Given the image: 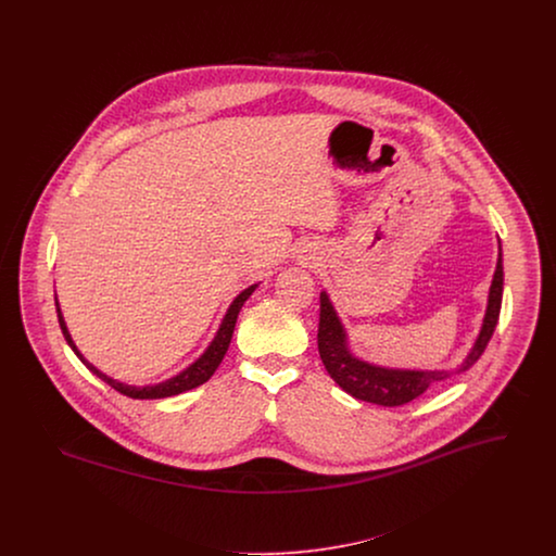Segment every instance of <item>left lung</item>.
<instances>
[{"mask_svg":"<svg viewBox=\"0 0 556 556\" xmlns=\"http://www.w3.org/2000/svg\"><path fill=\"white\" fill-rule=\"evenodd\" d=\"M503 248L498 241V263L488 293V306L476 342L460 365L452 369H396L381 367L358 358L350 350V340L344 323L338 315L329 293L320 291V318H318V354L331 379L356 400H365L381 406H400L421 396L427 388L442 383L454 375L471 369L492 340L503 306Z\"/></svg>","mask_w":556,"mask_h":556,"instance_id":"obj_1","label":"left lung"}]
</instances>
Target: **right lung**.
I'll return each instance as SVG.
<instances>
[{
    "label": "right lung",
    "mask_w": 556,
    "mask_h": 556,
    "mask_svg": "<svg viewBox=\"0 0 556 556\" xmlns=\"http://www.w3.org/2000/svg\"><path fill=\"white\" fill-rule=\"evenodd\" d=\"M258 286H261V281L254 283V286H250V288H245L243 291H239L238 295H236V300L229 304L225 317L220 320V325H218V329H216L211 344H208V348H206L189 367L179 370L177 375H173V377H168V379H164V381H160V383H152V386H129V383H123V381L110 377L106 372H102L98 367H93V365L80 354L77 344L73 342V336H71V331H68V327H66V320L62 317L58 298H55V311H58V320H60V329H62V333H64V340L73 348V352L79 356L80 363H83L87 369L91 370L93 375H98L102 381H106L110 388H114L116 392H121V394H125V396L137 397V400H159V397H170L177 396V394H184L187 390H193V388H198V386H202V383H206V381L211 379L212 375H214V370L218 369V365L223 363V358H225V354H227V350H229L241 306L245 304V300L254 293V290H256Z\"/></svg>",
    "instance_id": "add662e5"
}]
</instances>
